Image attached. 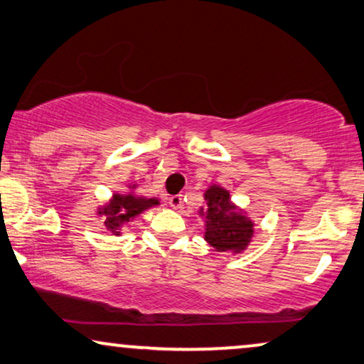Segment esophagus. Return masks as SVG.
<instances>
[{"instance_id":"34e87169","label":"esophagus","mask_w":364,"mask_h":364,"mask_svg":"<svg viewBox=\"0 0 364 364\" xmlns=\"http://www.w3.org/2000/svg\"><path fill=\"white\" fill-rule=\"evenodd\" d=\"M168 203H170V206L173 209H180L183 206V199L180 194H175V196H170V199H168Z\"/></svg>"}]
</instances>
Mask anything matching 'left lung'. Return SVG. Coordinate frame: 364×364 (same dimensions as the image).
I'll list each match as a JSON object with an SVG mask.
<instances>
[{
  "label": "left lung",
  "mask_w": 364,
  "mask_h": 364,
  "mask_svg": "<svg viewBox=\"0 0 364 364\" xmlns=\"http://www.w3.org/2000/svg\"><path fill=\"white\" fill-rule=\"evenodd\" d=\"M203 196L206 206L198 209V216L204 219V240L216 252H244L255 232L247 211L232 201L231 193L221 184H209Z\"/></svg>",
  "instance_id": "obj_1"
}]
</instances>
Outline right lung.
<instances>
[{
    "mask_svg": "<svg viewBox=\"0 0 364 364\" xmlns=\"http://www.w3.org/2000/svg\"><path fill=\"white\" fill-rule=\"evenodd\" d=\"M138 188H140V184L136 181L129 183L125 191H115L104 204L97 208V214L104 218L107 231H110L112 235L119 237L122 235V229L129 223L135 221L141 213L160 206V199L138 194Z\"/></svg>",
    "mask_w": 364,
    "mask_h": 364,
    "instance_id": "obj_1",
    "label": "right lung"
}]
</instances>
